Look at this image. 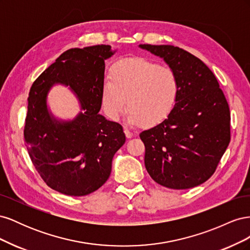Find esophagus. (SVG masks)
<instances>
[{
  "label": "esophagus",
  "instance_id": "34e87169",
  "mask_svg": "<svg viewBox=\"0 0 250 250\" xmlns=\"http://www.w3.org/2000/svg\"><path fill=\"white\" fill-rule=\"evenodd\" d=\"M124 132H125V135H126V138L127 139H131L132 137H133V132H131L130 130H128L127 129V128H125V129H124Z\"/></svg>",
  "mask_w": 250,
  "mask_h": 250
}]
</instances>
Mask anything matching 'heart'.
<instances>
[{"label": "heart", "instance_id": "b5f03b06", "mask_svg": "<svg viewBox=\"0 0 250 250\" xmlns=\"http://www.w3.org/2000/svg\"><path fill=\"white\" fill-rule=\"evenodd\" d=\"M179 83L176 74L146 58H130L117 63L101 89L106 116L118 121L128 104L130 125L154 126L169 115L176 102Z\"/></svg>", "mask_w": 250, "mask_h": 250}]
</instances>
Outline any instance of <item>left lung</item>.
<instances>
[{
	"instance_id": "obj_1",
	"label": "left lung",
	"mask_w": 250,
	"mask_h": 250,
	"mask_svg": "<svg viewBox=\"0 0 250 250\" xmlns=\"http://www.w3.org/2000/svg\"><path fill=\"white\" fill-rule=\"evenodd\" d=\"M176 74L179 92L167 119L144 130L145 167L155 183L194 188L214 172L230 141V112L218 80L199 58L169 44H140Z\"/></svg>"
}]
</instances>
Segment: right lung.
I'll list each match as a JSON object with an SVG mask.
<instances>
[{
    "label": "right lung",
    "mask_w": 250,
    "mask_h": 250,
    "mask_svg": "<svg viewBox=\"0 0 250 250\" xmlns=\"http://www.w3.org/2000/svg\"><path fill=\"white\" fill-rule=\"evenodd\" d=\"M116 53L107 44L63 52L30 89L24 138L30 158L51 188L85 196L108 179L112 157L126 141L123 127L105 119L101 108L105 60ZM56 84L69 86L82 111L73 120L56 118L47 94Z\"/></svg>",
    "instance_id": "1"
}]
</instances>
